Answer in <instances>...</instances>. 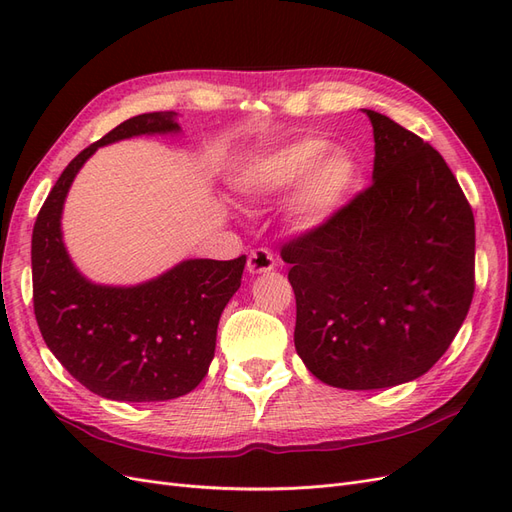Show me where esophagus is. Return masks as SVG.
<instances>
[{
  "instance_id": "esophagus-1",
  "label": "esophagus",
  "mask_w": 512,
  "mask_h": 512,
  "mask_svg": "<svg viewBox=\"0 0 512 512\" xmlns=\"http://www.w3.org/2000/svg\"><path fill=\"white\" fill-rule=\"evenodd\" d=\"M273 267H275L273 254L269 250H262V247L260 250H254L250 254V258H247V273H252V275L269 273V271H273Z\"/></svg>"
}]
</instances>
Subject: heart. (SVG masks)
Wrapping results in <instances>:
<instances>
[{
	"instance_id": "1",
	"label": "heart",
	"mask_w": 512,
	"mask_h": 512,
	"mask_svg": "<svg viewBox=\"0 0 512 512\" xmlns=\"http://www.w3.org/2000/svg\"><path fill=\"white\" fill-rule=\"evenodd\" d=\"M361 162L327 138L303 136L247 162L235 177L237 190L256 200L288 194V220L301 232H318L346 211L361 185Z\"/></svg>"
}]
</instances>
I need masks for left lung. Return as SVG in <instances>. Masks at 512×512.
<instances>
[{"instance_id": "obj_1", "label": "left lung", "mask_w": 512, "mask_h": 512, "mask_svg": "<svg viewBox=\"0 0 512 512\" xmlns=\"http://www.w3.org/2000/svg\"><path fill=\"white\" fill-rule=\"evenodd\" d=\"M374 183L335 222L282 250L297 299L294 348L348 391L421 378L474 294V215L444 158L376 111Z\"/></svg>"}]
</instances>
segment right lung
<instances>
[{
	"label": "right lung",
	"mask_w": 512,
	"mask_h": 512,
	"mask_svg": "<svg viewBox=\"0 0 512 512\" xmlns=\"http://www.w3.org/2000/svg\"><path fill=\"white\" fill-rule=\"evenodd\" d=\"M177 113L119 123L76 156L46 196L32 235L34 312L55 359L85 389L113 401H166L207 376L226 303L241 286L245 256L188 258L132 286L98 284L74 265L61 215L74 177L100 147L134 136L181 134Z\"/></svg>",
	"instance_id": "add662e5"
}]
</instances>
